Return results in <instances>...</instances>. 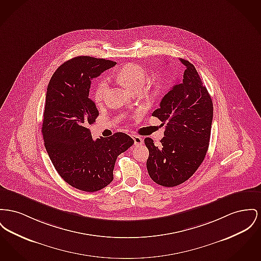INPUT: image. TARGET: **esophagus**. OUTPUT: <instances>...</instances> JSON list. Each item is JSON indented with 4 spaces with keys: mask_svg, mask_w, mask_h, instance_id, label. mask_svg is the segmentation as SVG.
<instances>
[{
    "mask_svg": "<svg viewBox=\"0 0 261 261\" xmlns=\"http://www.w3.org/2000/svg\"><path fill=\"white\" fill-rule=\"evenodd\" d=\"M131 137H132V139L134 140V144H135V146H139V145L143 144V139L141 138V137L138 136V135H132Z\"/></svg>",
    "mask_w": 261,
    "mask_h": 261,
    "instance_id": "1",
    "label": "esophagus"
}]
</instances>
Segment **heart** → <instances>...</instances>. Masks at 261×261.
<instances>
[{"label": "heart", "instance_id": "heart-1", "mask_svg": "<svg viewBox=\"0 0 261 261\" xmlns=\"http://www.w3.org/2000/svg\"><path fill=\"white\" fill-rule=\"evenodd\" d=\"M116 77L124 87L134 92L142 90L148 79V72L137 64H127L118 70ZM151 84L159 86L158 81H151ZM108 82L106 80H101L97 84L93 94V99L96 103L102 101L105 94L108 91Z\"/></svg>", "mask_w": 261, "mask_h": 261}]
</instances>
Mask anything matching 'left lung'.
Listing matches in <instances>:
<instances>
[{"label":"left lung","mask_w":261,"mask_h":261,"mask_svg":"<svg viewBox=\"0 0 261 261\" xmlns=\"http://www.w3.org/2000/svg\"><path fill=\"white\" fill-rule=\"evenodd\" d=\"M179 61L185 66L184 77L152 114L166 124L165 137L159 147L153 139H145L149 175L166 187L184 184L199 168L208 151L213 120V102L195 67Z\"/></svg>","instance_id":"obj_1"}]
</instances>
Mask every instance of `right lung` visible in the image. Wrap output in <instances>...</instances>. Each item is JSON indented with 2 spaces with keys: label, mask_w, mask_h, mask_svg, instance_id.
<instances>
[{
  "label": "right lung",
  "mask_w": 261,
  "mask_h": 261,
  "mask_svg": "<svg viewBox=\"0 0 261 261\" xmlns=\"http://www.w3.org/2000/svg\"><path fill=\"white\" fill-rule=\"evenodd\" d=\"M115 65L90 56L75 57L62 64L47 87L41 130L45 149L62 178L82 191L108 186L117 156L134 144L121 132L94 141L88 128L98 116L89 97L92 80Z\"/></svg>",
  "instance_id": "obj_1"
}]
</instances>
